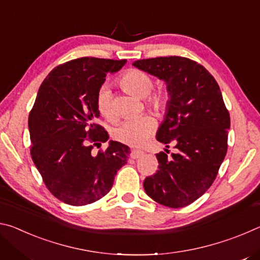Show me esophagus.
I'll list each match as a JSON object with an SVG mask.
<instances>
[{
	"label": "esophagus",
	"instance_id": "1",
	"mask_svg": "<svg viewBox=\"0 0 260 260\" xmlns=\"http://www.w3.org/2000/svg\"><path fill=\"white\" fill-rule=\"evenodd\" d=\"M143 151H141V150H132V152H131V157L132 158H140V157H142L143 156Z\"/></svg>",
	"mask_w": 260,
	"mask_h": 260
}]
</instances>
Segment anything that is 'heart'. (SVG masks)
Segmentation results:
<instances>
[{
	"label": "heart",
	"instance_id": "1",
	"mask_svg": "<svg viewBox=\"0 0 260 260\" xmlns=\"http://www.w3.org/2000/svg\"><path fill=\"white\" fill-rule=\"evenodd\" d=\"M120 86L126 91L141 99H147L148 104L156 110L165 108L167 95L164 91L151 93L153 80L151 76L139 69H131L126 71L119 79ZM96 105L100 113L108 120H114L116 112L112 105V95L108 86L100 88ZM155 120L149 116H142L133 119L122 121L113 132V136L120 142L132 147H141L147 142L155 131Z\"/></svg>",
	"mask_w": 260,
	"mask_h": 260
}]
</instances>
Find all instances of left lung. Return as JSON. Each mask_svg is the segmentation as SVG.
<instances>
[{"mask_svg": "<svg viewBox=\"0 0 260 260\" xmlns=\"http://www.w3.org/2000/svg\"><path fill=\"white\" fill-rule=\"evenodd\" d=\"M135 68L166 83L170 99L156 138L173 142L177 152L157 153L158 171L143 187L153 201L183 208L213 183L227 152L230 112L215 79L203 65L186 57L169 56L135 60Z\"/></svg>", "mask_w": 260, "mask_h": 260, "instance_id": "left-lung-1", "label": "left lung"}]
</instances>
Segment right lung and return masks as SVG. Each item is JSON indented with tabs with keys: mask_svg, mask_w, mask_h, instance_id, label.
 Here are the masks:
<instances>
[{
	"mask_svg": "<svg viewBox=\"0 0 260 260\" xmlns=\"http://www.w3.org/2000/svg\"><path fill=\"white\" fill-rule=\"evenodd\" d=\"M125 63L72 59L56 67L39 88L28 117L30 156L47 188L64 203L81 206L102 199L128 159L131 149L117 141L93 153L94 146L109 139L98 124V93L107 74Z\"/></svg>",
	"mask_w": 260,
	"mask_h": 260,
	"instance_id": "obj_1",
	"label": "right lung"
}]
</instances>
